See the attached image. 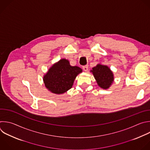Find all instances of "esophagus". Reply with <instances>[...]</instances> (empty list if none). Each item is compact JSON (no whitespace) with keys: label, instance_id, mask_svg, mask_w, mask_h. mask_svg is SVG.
I'll return each mask as SVG.
<instances>
[{"label":"esophagus","instance_id":"1","mask_svg":"<svg viewBox=\"0 0 150 150\" xmlns=\"http://www.w3.org/2000/svg\"><path fill=\"white\" fill-rule=\"evenodd\" d=\"M82 68H83V69L84 71L86 72V71H88V65H85V66H83V67H82Z\"/></svg>","mask_w":150,"mask_h":150}]
</instances>
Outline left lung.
Returning a JSON list of instances; mask_svg holds the SVG:
<instances>
[{"label": "left lung", "mask_w": 150, "mask_h": 150, "mask_svg": "<svg viewBox=\"0 0 150 150\" xmlns=\"http://www.w3.org/2000/svg\"><path fill=\"white\" fill-rule=\"evenodd\" d=\"M90 72L93 74L98 85L104 89H108L114 81L113 72L107 65L98 64Z\"/></svg>", "instance_id": "1"}]
</instances>
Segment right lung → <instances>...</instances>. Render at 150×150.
Returning <instances> with one entry per match:
<instances>
[{"label": "right lung", "instance_id": "add662e5", "mask_svg": "<svg viewBox=\"0 0 150 150\" xmlns=\"http://www.w3.org/2000/svg\"><path fill=\"white\" fill-rule=\"evenodd\" d=\"M82 72L81 68L71 66L68 59L62 58L49 68L43 75V83L50 92L62 94L72 87L76 77Z\"/></svg>", "mask_w": 150, "mask_h": 150}]
</instances>
